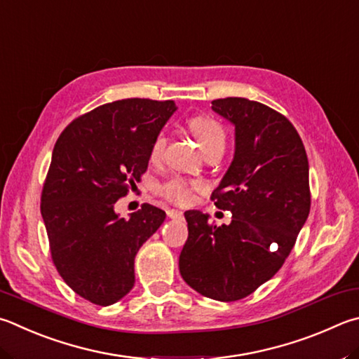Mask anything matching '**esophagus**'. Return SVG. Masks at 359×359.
<instances>
[{"mask_svg": "<svg viewBox=\"0 0 359 359\" xmlns=\"http://www.w3.org/2000/svg\"><path fill=\"white\" fill-rule=\"evenodd\" d=\"M168 217L172 218V219H182L184 218V213H182L180 210H174V208H168Z\"/></svg>", "mask_w": 359, "mask_h": 359, "instance_id": "esophagus-1", "label": "esophagus"}]
</instances>
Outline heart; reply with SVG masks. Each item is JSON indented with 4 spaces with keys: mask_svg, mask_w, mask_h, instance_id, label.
<instances>
[{
    "mask_svg": "<svg viewBox=\"0 0 359 359\" xmlns=\"http://www.w3.org/2000/svg\"><path fill=\"white\" fill-rule=\"evenodd\" d=\"M188 127H190L191 133L196 138L199 147L202 152L208 154L213 151H221L226 146V133L223 127L219 126L212 117L205 116H198L193 117V119L188 122ZM166 146V135L165 132H160L152 142L151 147V157L157 160L163 154V149ZM202 188L201 182L194 180H187L184 177H172L168 182H165L160 187V193L163 196L168 198L169 201L175 202V204H190L194 196V191H198Z\"/></svg>",
    "mask_w": 359,
    "mask_h": 359,
    "instance_id": "1",
    "label": "heart"
}]
</instances>
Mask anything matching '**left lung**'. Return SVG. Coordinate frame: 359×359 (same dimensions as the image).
Returning a JSON list of instances; mask_svg holds the SVG:
<instances>
[{"label":"left lung","mask_w":359,"mask_h":359,"mask_svg":"<svg viewBox=\"0 0 359 359\" xmlns=\"http://www.w3.org/2000/svg\"><path fill=\"white\" fill-rule=\"evenodd\" d=\"M236 128V152L212 199L229 224L185 212L188 238L179 257L184 281L217 302H237L269 281L292 251L311 208L309 163L295 127L275 109L243 97L212 102Z\"/></svg>","instance_id":"1"}]
</instances>
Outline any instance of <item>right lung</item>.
Segmentation results:
<instances>
[{
    "mask_svg": "<svg viewBox=\"0 0 359 359\" xmlns=\"http://www.w3.org/2000/svg\"><path fill=\"white\" fill-rule=\"evenodd\" d=\"M175 109L172 100H117L80 116L56 141L41 213L56 270L90 303L109 306L132 290L136 252L166 218L151 204L122 218L114 204L146 172Z\"/></svg>",
    "mask_w": 359,
    "mask_h": 359,
    "instance_id": "obj_1",
    "label": "right lung"
}]
</instances>
